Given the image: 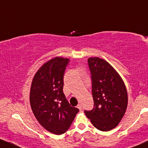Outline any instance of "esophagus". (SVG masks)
Masks as SVG:
<instances>
[{
	"mask_svg": "<svg viewBox=\"0 0 148 148\" xmlns=\"http://www.w3.org/2000/svg\"><path fill=\"white\" fill-rule=\"evenodd\" d=\"M77 108H78L80 110V111H82V105H81V104H78V105H77Z\"/></svg>",
	"mask_w": 148,
	"mask_h": 148,
	"instance_id": "1",
	"label": "esophagus"
}]
</instances>
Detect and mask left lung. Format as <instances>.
<instances>
[{"instance_id": "obj_1", "label": "left lung", "mask_w": 148, "mask_h": 148, "mask_svg": "<svg viewBox=\"0 0 148 148\" xmlns=\"http://www.w3.org/2000/svg\"><path fill=\"white\" fill-rule=\"evenodd\" d=\"M88 64L94 105L92 110L84 113L98 130L108 131L117 126L126 111V87L121 76L106 60L91 57Z\"/></svg>"}]
</instances>
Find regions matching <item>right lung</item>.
<instances>
[{"mask_svg": "<svg viewBox=\"0 0 148 148\" xmlns=\"http://www.w3.org/2000/svg\"><path fill=\"white\" fill-rule=\"evenodd\" d=\"M69 60L57 57L45 63L31 84L29 102L40 125L56 135L64 133L79 110L70 106L63 92L64 74Z\"/></svg>", "mask_w": 148, "mask_h": 148, "instance_id": "1", "label": "right lung"}]
</instances>
